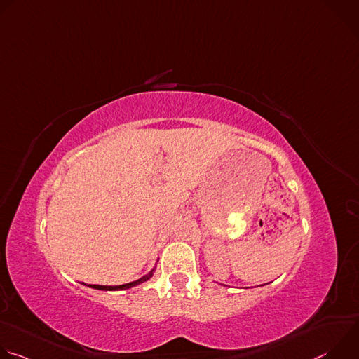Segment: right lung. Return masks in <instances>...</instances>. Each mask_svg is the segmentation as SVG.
Returning a JSON list of instances; mask_svg holds the SVG:
<instances>
[{
	"instance_id": "1",
	"label": "right lung",
	"mask_w": 359,
	"mask_h": 359,
	"mask_svg": "<svg viewBox=\"0 0 359 359\" xmlns=\"http://www.w3.org/2000/svg\"><path fill=\"white\" fill-rule=\"evenodd\" d=\"M153 273H155V269H153L149 274H146V276H143L142 278H139V280H136V281H132V283H128V284H122V285H96V284H85V285H88V287H90V288H95V290H104V291H118V290H128V288H132V287H135V285H139V284H142V283H144V281H147L151 276H153ZM83 284V283H82Z\"/></svg>"
}]
</instances>
